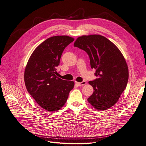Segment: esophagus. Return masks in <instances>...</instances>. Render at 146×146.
Wrapping results in <instances>:
<instances>
[{
    "label": "esophagus",
    "mask_w": 146,
    "mask_h": 146,
    "mask_svg": "<svg viewBox=\"0 0 146 146\" xmlns=\"http://www.w3.org/2000/svg\"><path fill=\"white\" fill-rule=\"evenodd\" d=\"M76 84H78V85H79V86H82V85H84L86 84H87V82L84 81H82V82H76Z\"/></svg>",
    "instance_id": "esophagus-1"
}]
</instances>
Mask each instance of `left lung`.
Returning <instances> with one entry per match:
<instances>
[{
  "label": "left lung",
  "instance_id": "8db88e82",
  "mask_svg": "<svg viewBox=\"0 0 146 146\" xmlns=\"http://www.w3.org/2000/svg\"><path fill=\"white\" fill-rule=\"evenodd\" d=\"M74 46L84 50L90 57L91 68L98 78L89 81L94 92L89 103L98 110L113 106L125 89L128 70L118 48L106 37L100 35H84L76 39Z\"/></svg>",
  "mask_w": 146,
  "mask_h": 146
}]
</instances>
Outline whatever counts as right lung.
Returning a JSON list of instances; mask_svg holds the SVG:
<instances>
[{"instance_id": "add662e5", "label": "right lung", "mask_w": 146, "mask_h": 146, "mask_svg": "<svg viewBox=\"0 0 146 146\" xmlns=\"http://www.w3.org/2000/svg\"><path fill=\"white\" fill-rule=\"evenodd\" d=\"M74 40L68 36L48 38L34 50L25 68L26 88L37 104L46 111L61 108L74 87V81L56 76V68L64 49Z\"/></svg>"}]
</instances>
